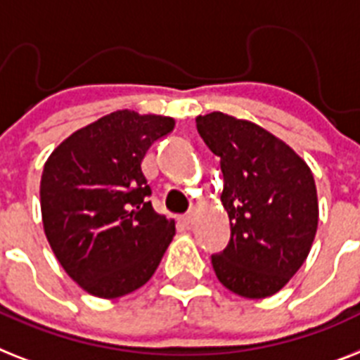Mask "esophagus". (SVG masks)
<instances>
[{
    "instance_id": "obj_1",
    "label": "esophagus",
    "mask_w": 360,
    "mask_h": 360,
    "mask_svg": "<svg viewBox=\"0 0 360 360\" xmlns=\"http://www.w3.org/2000/svg\"><path fill=\"white\" fill-rule=\"evenodd\" d=\"M180 221H182L186 226H193V224H195V215H193V213H187V215H182Z\"/></svg>"
}]
</instances>
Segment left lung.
Masks as SVG:
<instances>
[{"mask_svg": "<svg viewBox=\"0 0 360 360\" xmlns=\"http://www.w3.org/2000/svg\"><path fill=\"white\" fill-rule=\"evenodd\" d=\"M197 130L221 158V200L230 243L212 255L217 278L243 298L272 296L307 259L319 228L307 163L269 130L222 112L198 115Z\"/></svg>", "mask_w": 360, "mask_h": 360, "instance_id": "1", "label": "left lung"}]
</instances>
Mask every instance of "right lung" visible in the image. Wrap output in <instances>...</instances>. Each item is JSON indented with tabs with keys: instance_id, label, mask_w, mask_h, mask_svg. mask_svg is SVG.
I'll use <instances>...</instances> for the list:
<instances>
[{
	"instance_id": "add662e5",
	"label": "right lung",
	"mask_w": 360,
	"mask_h": 360,
	"mask_svg": "<svg viewBox=\"0 0 360 360\" xmlns=\"http://www.w3.org/2000/svg\"><path fill=\"white\" fill-rule=\"evenodd\" d=\"M173 117L117 110L77 130L44 165L40 206L53 254L71 280L97 298L143 287L174 237L154 212L141 162Z\"/></svg>"
}]
</instances>
